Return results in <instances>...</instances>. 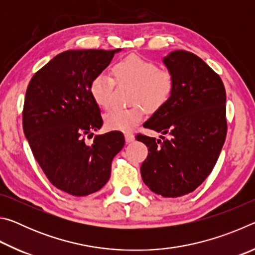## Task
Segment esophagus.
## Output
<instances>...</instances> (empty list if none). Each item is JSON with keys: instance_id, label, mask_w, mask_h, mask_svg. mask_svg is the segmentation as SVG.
<instances>
[{"instance_id": "34e87169", "label": "esophagus", "mask_w": 255, "mask_h": 255, "mask_svg": "<svg viewBox=\"0 0 255 255\" xmlns=\"http://www.w3.org/2000/svg\"><path fill=\"white\" fill-rule=\"evenodd\" d=\"M125 139H126V143H131V141L135 140V136L131 132H126L125 133Z\"/></svg>"}]
</instances>
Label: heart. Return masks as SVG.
I'll return each mask as SVG.
<instances>
[{
  "label": "heart",
  "mask_w": 255,
  "mask_h": 255,
  "mask_svg": "<svg viewBox=\"0 0 255 255\" xmlns=\"http://www.w3.org/2000/svg\"><path fill=\"white\" fill-rule=\"evenodd\" d=\"M112 74L119 84L133 86L132 102H140L149 110L165 105L173 92V77L167 71H159L148 59L131 55L112 67ZM114 79L100 72L90 84V94L98 107L108 109L111 105ZM145 110L140 105L128 109H114L105 116V124L111 130L128 131L144 118Z\"/></svg>",
  "instance_id": "heart-1"
}]
</instances>
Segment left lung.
Masks as SVG:
<instances>
[{
  "instance_id": "1",
  "label": "left lung",
  "mask_w": 255,
  "mask_h": 255,
  "mask_svg": "<svg viewBox=\"0 0 255 255\" xmlns=\"http://www.w3.org/2000/svg\"><path fill=\"white\" fill-rule=\"evenodd\" d=\"M162 62L173 77V92L143 126L171 138H136L149 152L140 166L144 183L175 198L196 190L217 162L227 132L226 92L219 75L195 54L173 50Z\"/></svg>"
}]
</instances>
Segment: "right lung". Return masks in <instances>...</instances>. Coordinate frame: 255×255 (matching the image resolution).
<instances>
[{
    "mask_svg": "<svg viewBox=\"0 0 255 255\" xmlns=\"http://www.w3.org/2000/svg\"><path fill=\"white\" fill-rule=\"evenodd\" d=\"M123 49L66 50L32 76L25 92L23 131L47 178L72 196L97 192L110 178L111 162L125 145L120 131L84 135L102 127L90 84Z\"/></svg>",
    "mask_w": 255,
    "mask_h": 255,
    "instance_id": "right-lung-1",
    "label": "right lung"
}]
</instances>
